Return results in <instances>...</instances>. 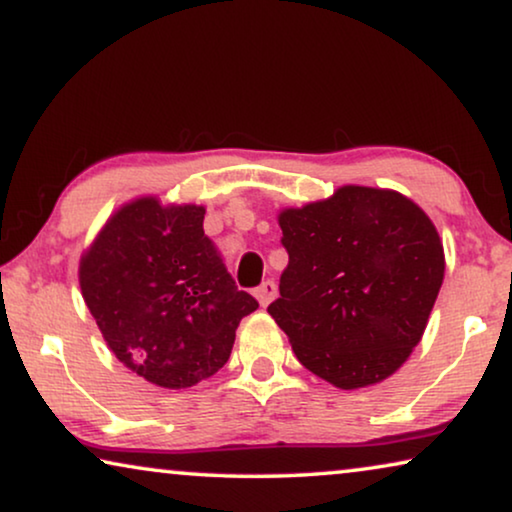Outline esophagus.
<instances>
[{"label":"esophagus","mask_w":512,"mask_h":512,"mask_svg":"<svg viewBox=\"0 0 512 512\" xmlns=\"http://www.w3.org/2000/svg\"><path fill=\"white\" fill-rule=\"evenodd\" d=\"M276 294H278L276 283H273V280H264V283L255 290V299L259 301V306L266 308L273 299H276Z\"/></svg>","instance_id":"34e87169"}]
</instances>
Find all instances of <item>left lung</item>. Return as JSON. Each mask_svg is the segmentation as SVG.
<instances>
[{
	"label": "left lung",
	"mask_w": 512,
	"mask_h": 512,
	"mask_svg": "<svg viewBox=\"0 0 512 512\" xmlns=\"http://www.w3.org/2000/svg\"><path fill=\"white\" fill-rule=\"evenodd\" d=\"M290 262L269 315L338 390L383 383L422 341L445 276L438 229L406 194L341 185L278 211Z\"/></svg>",
	"instance_id": "left-lung-1"
}]
</instances>
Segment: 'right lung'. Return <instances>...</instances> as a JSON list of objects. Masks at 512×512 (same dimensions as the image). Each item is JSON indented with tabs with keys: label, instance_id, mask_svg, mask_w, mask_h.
<instances>
[{
	"label": "right lung",
	"instance_id": "right-lung-1",
	"mask_svg": "<svg viewBox=\"0 0 512 512\" xmlns=\"http://www.w3.org/2000/svg\"><path fill=\"white\" fill-rule=\"evenodd\" d=\"M206 208L143 194L109 215L83 250L78 283L106 345L164 390L211 378L257 308L204 234Z\"/></svg>",
	"mask_w": 512,
	"mask_h": 512
}]
</instances>
